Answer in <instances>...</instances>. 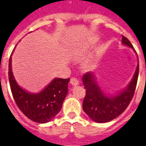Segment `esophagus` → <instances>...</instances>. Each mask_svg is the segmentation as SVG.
Segmentation results:
<instances>
[{"label":"esophagus","instance_id":"1","mask_svg":"<svg viewBox=\"0 0 146 146\" xmlns=\"http://www.w3.org/2000/svg\"><path fill=\"white\" fill-rule=\"evenodd\" d=\"M70 83L71 85H73V86H78V85H79V81H78V80L76 78L72 77L70 79Z\"/></svg>","mask_w":146,"mask_h":146}]
</instances>
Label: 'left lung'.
<instances>
[{"label":"left lung","mask_w":146,"mask_h":146,"mask_svg":"<svg viewBox=\"0 0 146 146\" xmlns=\"http://www.w3.org/2000/svg\"><path fill=\"white\" fill-rule=\"evenodd\" d=\"M122 43L133 48L127 38L122 35ZM139 76V64L131 82L126 89L114 96H107L96 84L92 73H86L82 76L86 96L82 108L92 120L97 123H106L117 117L127 109L133 97Z\"/></svg>","instance_id":"obj_1"}]
</instances>
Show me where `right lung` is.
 Here are the masks:
<instances>
[{
  "mask_svg": "<svg viewBox=\"0 0 146 146\" xmlns=\"http://www.w3.org/2000/svg\"><path fill=\"white\" fill-rule=\"evenodd\" d=\"M8 70L13 97L24 115L34 122L44 123L49 122L59 113L68 92L69 78H56L41 92L33 94L23 90L16 82L11 70V56Z\"/></svg>",
  "mask_w": 146,
  "mask_h": 146,
  "instance_id": "obj_1",
  "label": "right lung"
}]
</instances>
